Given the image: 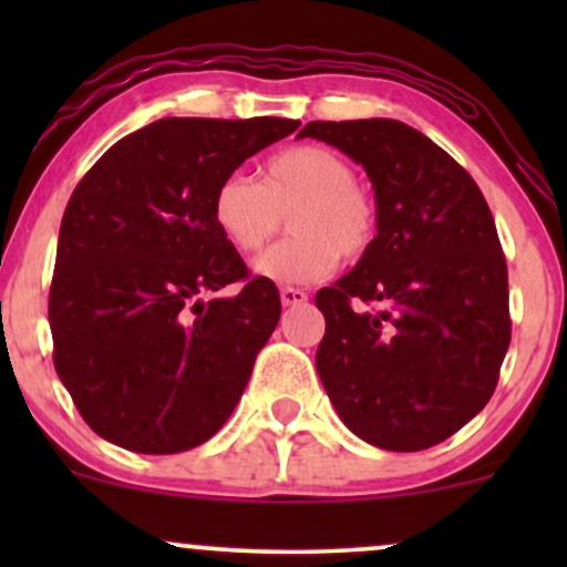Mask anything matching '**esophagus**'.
Wrapping results in <instances>:
<instances>
[{"instance_id":"34e87169","label":"esophagus","mask_w":567,"mask_h":567,"mask_svg":"<svg viewBox=\"0 0 567 567\" xmlns=\"http://www.w3.org/2000/svg\"><path fill=\"white\" fill-rule=\"evenodd\" d=\"M306 292L303 290H298V288H282L279 290V301H282V306H298V303H303L306 301Z\"/></svg>"}]
</instances>
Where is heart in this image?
I'll use <instances>...</instances> for the list:
<instances>
[{
    "instance_id": "heart-1",
    "label": "heart",
    "mask_w": 567,
    "mask_h": 567,
    "mask_svg": "<svg viewBox=\"0 0 567 567\" xmlns=\"http://www.w3.org/2000/svg\"><path fill=\"white\" fill-rule=\"evenodd\" d=\"M288 210L290 237L256 258L252 271L275 285H309L347 258H362L379 231L373 194L333 148L298 143L271 154L258 181L231 173L213 194V220L239 252L275 237Z\"/></svg>"
}]
</instances>
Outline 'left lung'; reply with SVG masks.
<instances>
[{
	"instance_id": "obj_1",
	"label": "left lung",
	"mask_w": 567,
	"mask_h": 567,
	"mask_svg": "<svg viewBox=\"0 0 567 567\" xmlns=\"http://www.w3.org/2000/svg\"><path fill=\"white\" fill-rule=\"evenodd\" d=\"M298 135L365 167L379 207L373 247L315 298L324 392L370 445H437L487 405L509 349V277L491 207L405 122H309Z\"/></svg>"
}]
</instances>
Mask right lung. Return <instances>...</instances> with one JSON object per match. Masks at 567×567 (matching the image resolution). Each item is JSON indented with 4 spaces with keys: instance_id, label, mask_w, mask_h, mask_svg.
Masks as SVG:
<instances>
[{
    "instance_id": "add662e5",
    "label": "right lung",
    "mask_w": 567,
    "mask_h": 567,
    "mask_svg": "<svg viewBox=\"0 0 567 567\" xmlns=\"http://www.w3.org/2000/svg\"><path fill=\"white\" fill-rule=\"evenodd\" d=\"M298 125L167 116L116 141L76 184L48 315L58 379L97 437L192 451L237 408L282 303L218 231L213 194ZM229 284L234 297L215 296Z\"/></svg>"
}]
</instances>
